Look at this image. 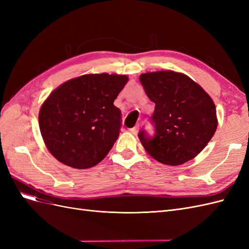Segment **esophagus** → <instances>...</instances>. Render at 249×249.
Masks as SVG:
<instances>
[{"label": "esophagus", "instance_id": "1", "mask_svg": "<svg viewBox=\"0 0 249 249\" xmlns=\"http://www.w3.org/2000/svg\"><path fill=\"white\" fill-rule=\"evenodd\" d=\"M130 131H131V133H132V134H134V135H137V134H138V132H139V124H137L136 126L132 127V129H131Z\"/></svg>", "mask_w": 249, "mask_h": 249}]
</instances>
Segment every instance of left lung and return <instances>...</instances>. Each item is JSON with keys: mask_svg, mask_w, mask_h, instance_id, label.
Masks as SVG:
<instances>
[{"mask_svg": "<svg viewBox=\"0 0 249 249\" xmlns=\"http://www.w3.org/2000/svg\"><path fill=\"white\" fill-rule=\"evenodd\" d=\"M156 107L150 118L155 136L138 137L149 156L166 165L184 164L196 157L217 129L216 107L197 83L180 72L161 71L139 77Z\"/></svg>", "mask_w": 249, "mask_h": 249, "instance_id": "left-lung-1", "label": "left lung"}]
</instances>
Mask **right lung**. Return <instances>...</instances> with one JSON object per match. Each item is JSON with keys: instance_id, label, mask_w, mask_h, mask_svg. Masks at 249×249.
<instances>
[{"instance_id": "obj_1", "label": "right lung", "mask_w": 249, "mask_h": 249, "mask_svg": "<svg viewBox=\"0 0 249 249\" xmlns=\"http://www.w3.org/2000/svg\"><path fill=\"white\" fill-rule=\"evenodd\" d=\"M124 74H83L60 85L39 111L49 152L67 166H95L117 140L122 113L113 103L126 84Z\"/></svg>"}]
</instances>
